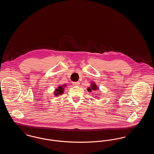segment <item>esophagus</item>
Segmentation results:
<instances>
[{"mask_svg": "<svg viewBox=\"0 0 154 154\" xmlns=\"http://www.w3.org/2000/svg\"><path fill=\"white\" fill-rule=\"evenodd\" d=\"M73 85L74 86H79L80 85V82L77 81V82H73Z\"/></svg>", "mask_w": 154, "mask_h": 154, "instance_id": "1", "label": "esophagus"}]
</instances>
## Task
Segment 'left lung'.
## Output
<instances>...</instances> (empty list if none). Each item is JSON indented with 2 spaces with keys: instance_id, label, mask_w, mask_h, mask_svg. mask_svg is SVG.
Wrapping results in <instances>:
<instances>
[{
  "instance_id": "obj_1",
  "label": "left lung",
  "mask_w": 154,
  "mask_h": 154,
  "mask_svg": "<svg viewBox=\"0 0 154 154\" xmlns=\"http://www.w3.org/2000/svg\"><path fill=\"white\" fill-rule=\"evenodd\" d=\"M91 85H90V87L87 88V91L89 92H91L92 91H96L97 90H99V87L97 86V85L94 82V81H92V82H91ZM97 96H96L95 97H96ZM98 99V98H97Z\"/></svg>"
}]
</instances>
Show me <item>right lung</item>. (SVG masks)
Here are the masks:
<instances>
[{
    "mask_svg": "<svg viewBox=\"0 0 154 154\" xmlns=\"http://www.w3.org/2000/svg\"><path fill=\"white\" fill-rule=\"evenodd\" d=\"M67 86L66 84H63V85H59L57 88H56L54 91V95L55 97H57L59 95H61L63 94L65 88Z\"/></svg>",
    "mask_w": 154,
    "mask_h": 154,
    "instance_id": "obj_1",
    "label": "right lung"
}]
</instances>
